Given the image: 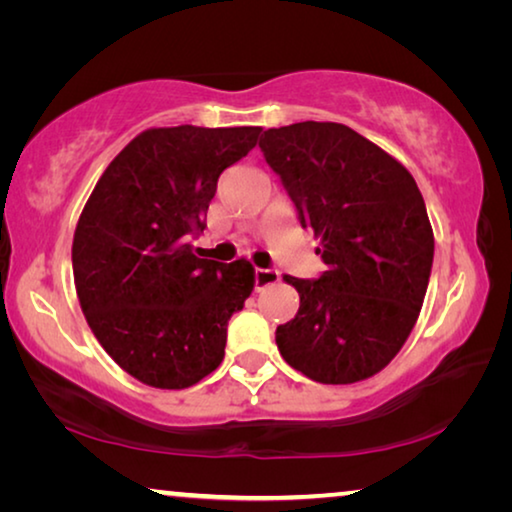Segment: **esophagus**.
Listing matches in <instances>:
<instances>
[{
  "label": "esophagus",
  "instance_id": "esophagus-1",
  "mask_svg": "<svg viewBox=\"0 0 512 512\" xmlns=\"http://www.w3.org/2000/svg\"><path fill=\"white\" fill-rule=\"evenodd\" d=\"M280 282V273L275 268H257L255 271V289L262 291L264 287H271V284Z\"/></svg>",
  "mask_w": 512,
  "mask_h": 512
}]
</instances>
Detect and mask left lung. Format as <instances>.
I'll use <instances>...</instances> for the list:
<instances>
[{"label": "left lung", "instance_id": "left-lung-1", "mask_svg": "<svg viewBox=\"0 0 512 512\" xmlns=\"http://www.w3.org/2000/svg\"><path fill=\"white\" fill-rule=\"evenodd\" d=\"M259 149L327 266L318 280L284 275L300 309L277 327V350L320 384L377 375L409 339L431 275L433 230L418 185L393 155L334 121L268 128Z\"/></svg>", "mask_w": 512, "mask_h": 512}]
</instances>
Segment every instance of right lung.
<instances>
[{
	"label": "right lung",
	"instance_id": "obj_1",
	"mask_svg": "<svg viewBox=\"0 0 512 512\" xmlns=\"http://www.w3.org/2000/svg\"><path fill=\"white\" fill-rule=\"evenodd\" d=\"M259 126L149 128L128 142L74 230L76 296L101 348L128 375L180 391L219 368L228 320L255 289L248 259L194 255L221 171Z\"/></svg>",
	"mask_w": 512,
	"mask_h": 512
}]
</instances>
